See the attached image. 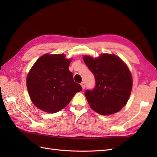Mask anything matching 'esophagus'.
<instances>
[{"instance_id": "34e87169", "label": "esophagus", "mask_w": 157, "mask_h": 157, "mask_svg": "<svg viewBox=\"0 0 157 157\" xmlns=\"http://www.w3.org/2000/svg\"><path fill=\"white\" fill-rule=\"evenodd\" d=\"M81 86H82V89H84V88H86L85 82H82L81 83Z\"/></svg>"}]
</instances>
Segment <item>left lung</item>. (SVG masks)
<instances>
[{
	"label": "left lung",
	"instance_id": "1",
	"mask_svg": "<svg viewBox=\"0 0 157 157\" xmlns=\"http://www.w3.org/2000/svg\"><path fill=\"white\" fill-rule=\"evenodd\" d=\"M83 58L96 81L94 88L85 92L90 107L102 115L119 111L126 105L132 88L128 67L115 55L102 54L96 59L84 55Z\"/></svg>",
	"mask_w": 157,
	"mask_h": 157
}]
</instances>
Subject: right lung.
Here are the masks:
<instances>
[{"label":"right lung","mask_w":157,"mask_h":157,"mask_svg":"<svg viewBox=\"0 0 157 157\" xmlns=\"http://www.w3.org/2000/svg\"><path fill=\"white\" fill-rule=\"evenodd\" d=\"M70 60L63 54H46L34 63L27 76L32 102L46 113H56L67 105L82 86L73 80Z\"/></svg>","instance_id":"add662e5"}]
</instances>
